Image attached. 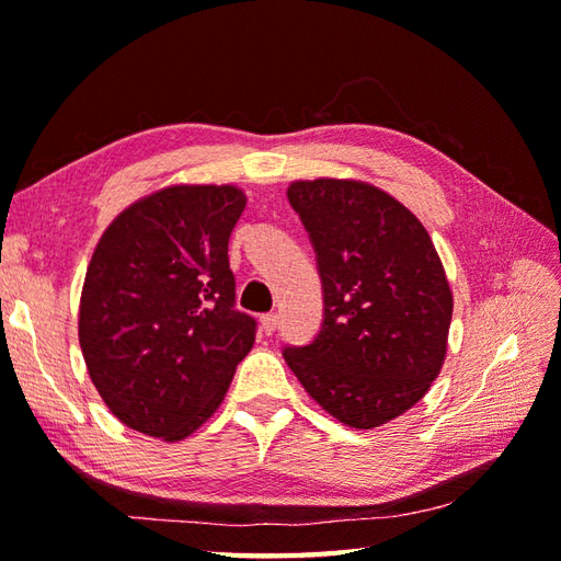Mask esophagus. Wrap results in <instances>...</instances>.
Listing matches in <instances>:
<instances>
[{
    "instance_id": "esophagus-1",
    "label": "esophagus",
    "mask_w": 561,
    "mask_h": 561,
    "mask_svg": "<svg viewBox=\"0 0 561 561\" xmlns=\"http://www.w3.org/2000/svg\"><path fill=\"white\" fill-rule=\"evenodd\" d=\"M260 325H262V332H265V335H272V332L277 330V325H279V318L274 313H267V316L260 318Z\"/></svg>"
}]
</instances>
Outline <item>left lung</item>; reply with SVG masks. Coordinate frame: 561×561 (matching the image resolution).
Instances as JSON below:
<instances>
[{
    "mask_svg": "<svg viewBox=\"0 0 561 561\" xmlns=\"http://www.w3.org/2000/svg\"><path fill=\"white\" fill-rule=\"evenodd\" d=\"M287 197L311 238L323 325L284 362L320 408L352 428L396 420L446 359L453 294L422 221L362 181H296Z\"/></svg>",
    "mask_w": 561,
    "mask_h": 561,
    "instance_id": "1",
    "label": "left lung"
}]
</instances>
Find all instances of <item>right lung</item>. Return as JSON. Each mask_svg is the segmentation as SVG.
Returning <instances> with one entry per match:
<instances>
[{
    "mask_svg": "<svg viewBox=\"0 0 561 561\" xmlns=\"http://www.w3.org/2000/svg\"><path fill=\"white\" fill-rule=\"evenodd\" d=\"M233 185L163 187L117 214L93 250L79 344L108 410L135 432L181 440L205 424L255 342L236 311Z\"/></svg>",
    "mask_w": 561,
    "mask_h": 561,
    "instance_id": "add662e5",
    "label": "right lung"
}]
</instances>
